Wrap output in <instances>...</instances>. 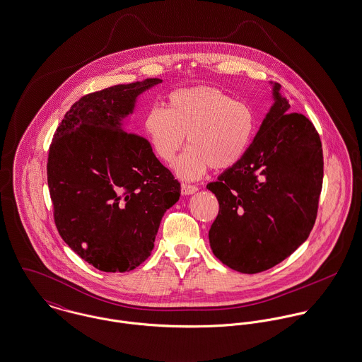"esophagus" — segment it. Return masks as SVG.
Here are the masks:
<instances>
[{"mask_svg": "<svg viewBox=\"0 0 362 362\" xmlns=\"http://www.w3.org/2000/svg\"><path fill=\"white\" fill-rule=\"evenodd\" d=\"M197 190H199V187L194 186V185H187V183L182 185V194H185V196L194 194Z\"/></svg>", "mask_w": 362, "mask_h": 362, "instance_id": "1", "label": "esophagus"}]
</instances>
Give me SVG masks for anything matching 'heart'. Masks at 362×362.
Instances as JSON below:
<instances>
[{
  "instance_id": "b5f03b06",
  "label": "heart",
  "mask_w": 362,
  "mask_h": 362,
  "mask_svg": "<svg viewBox=\"0 0 362 362\" xmlns=\"http://www.w3.org/2000/svg\"><path fill=\"white\" fill-rule=\"evenodd\" d=\"M255 114L241 101L208 86L179 88L166 98V108L153 107L144 117V132L162 161L172 162L187 134L190 144L175 162L186 180L206 169H226L245 154L255 133Z\"/></svg>"
}]
</instances>
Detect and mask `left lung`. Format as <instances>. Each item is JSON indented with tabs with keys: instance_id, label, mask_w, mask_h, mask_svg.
<instances>
[{
	"instance_id": "obj_1",
	"label": "left lung",
	"mask_w": 362,
	"mask_h": 362,
	"mask_svg": "<svg viewBox=\"0 0 362 362\" xmlns=\"http://www.w3.org/2000/svg\"><path fill=\"white\" fill-rule=\"evenodd\" d=\"M274 84V105L239 161L206 185L219 202L208 238L226 267L258 274L308 239L323 179L320 134Z\"/></svg>"
}]
</instances>
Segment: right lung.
<instances>
[{
  "label": "right lung",
  "mask_w": 362,
  "mask_h": 362,
  "mask_svg": "<svg viewBox=\"0 0 362 362\" xmlns=\"http://www.w3.org/2000/svg\"><path fill=\"white\" fill-rule=\"evenodd\" d=\"M161 79L118 84L76 101L49 146L47 180L64 241L104 272L144 262L180 183L144 137L126 132L136 98Z\"/></svg>",
  "instance_id": "1"
}]
</instances>
